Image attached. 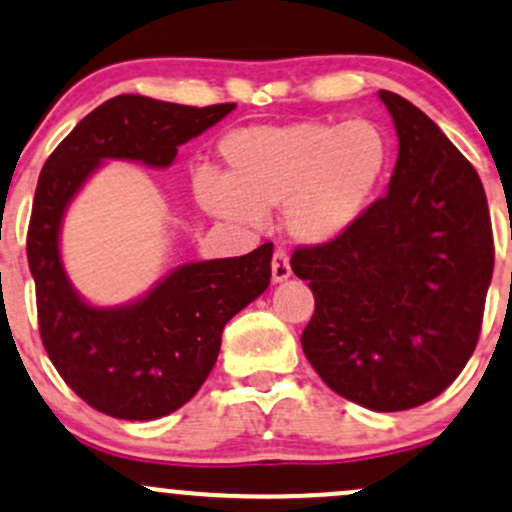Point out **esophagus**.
<instances>
[{"instance_id": "34e87169", "label": "esophagus", "mask_w": 512, "mask_h": 512, "mask_svg": "<svg viewBox=\"0 0 512 512\" xmlns=\"http://www.w3.org/2000/svg\"><path fill=\"white\" fill-rule=\"evenodd\" d=\"M271 273L275 283H283V280L290 278L292 268H290V256H287L285 249H275L273 261H271Z\"/></svg>"}]
</instances>
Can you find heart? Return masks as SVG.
Here are the masks:
<instances>
[{
	"label": "heart",
	"instance_id": "1",
	"mask_svg": "<svg viewBox=\"0 0 512 512\" xmlns=\"http://www.w3.org/2000/svg\"><path fill=\"white\" fill-rule=\"evenodd\" d=\"M225 176H195V198L210 215L261 227L283 205L285 229L304 244H326L363 217L392 164L380 123L302 120L229 132L220 145Z\"/></svg>",
	"mask_w": 512,
	"mask_h": 512
}]
</instances>
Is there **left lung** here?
<instances>
[{
	"label": "left lung",
	"mask_w": 512,
	"mask_h": 512,
	"mask_svg": "<svg viewBox=\"0 0 512 512\" xmlns=\"http://www.w3.org/2000/svg\"><path fill=\"white\" fill-rule=\"evenodd\" d=\"M399 135L389 191L341 237L297 246L314 317L302 350L343 399L406 411L445 392L481 333L493 232L472 164L421 108L380 91Z\"/></svg>",
	"instance_id": "obj_1"
}]
</instances>
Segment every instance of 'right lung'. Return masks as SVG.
Returning a JSON list of instances; mask_svg holds the SVG:
<instances>
[{
  "label": "right lung",
  "mask_w": 512,
  "mask_h": 512,
  "mask_svg": "<svg viewBox=\"0 0 512 512\" xmlns=\"http://www.w3.org/2000/svg\"><path fill=\"white\" fill-rule=\"evenodd\" d=\"M234 108L120 94L79 120L40 171L26 239L40 338L67 387L106 416L154 421L193 399L215 367L227 321L271 283L273 244L186 263L142 300L101 309L74 292L62 268V215L103 159L164 169L179 145Z\"/></svg>",
  "instance_id": "obj_1"
}]
</instances>
